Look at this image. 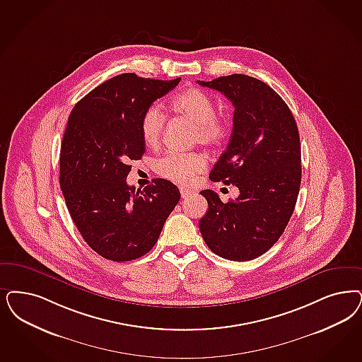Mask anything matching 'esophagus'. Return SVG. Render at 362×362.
<instances>
[{
    "mask_svg": "<svg viewBox=\"0 0 362 362\" xmlns=\"http://www.w3.org/2000/svg\"><path fill=\"white\" fill-rule=\"evenodd\" d=\"M192 194H194V192H192V191H189V189L180 188V195H182V198H183V199H187V198H189Z\"/></svg>",
    "mask_w": 362,
    "mask_h": 362,
    "instance_id": "obj_1",
    "label": "esophagus"
}]
</instances>
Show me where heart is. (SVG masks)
I'll return each instance as SVG.
<instances>
[{
	"mask_svg": "<svg viewBox=\"0 0 362 362\" xmlns=\"http://www.w3.org/2000/svg\"><path fill=\"white\" fill-rule=\"evenodd\" d=\"M175 113L194 123V140L203 146H214L223 140L227 134L225 119L216 115V105L209 93L199 88H188L171 100ZM165 116L156 104L150 105L141 116L140 131L143 140L148 146L160 141ZM206 167V159L195 152L170 151L156 159L155 170L180 185L191 183L195 176Z\"/></svg>",
	"mask_w": 362,
	"mask_h": 362,
	"instance_id": "obj_1",
	"label": "heart"
}]
</instances>
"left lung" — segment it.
I'll return each mask as SVG.
<instances>
[{
	"label": "left lung",
	"mask_w": 362,
	"mask_h": 362,
	"mask_svg": "<svg viewBox=\"0 0 362 362\" xmlns=\"http://www.w3.org/2000/svg\"><path fill=\"white\" fill-rule=\"evenodd\" d=\"M198 84L222 92L235 108L230 143L210 179L239 189L227 203L212 189L200 191L209 203L200 234L216 255L250 261L274 246L294 211L302 174L297 123L282 98L255 77L234 74Z\"/></svg>",
	"instance_id": "obj_1"
}]
</instances>
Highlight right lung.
Instances as JSON below:
<instances>
[{
  "instance_id": "obj_1",
  "label": "right lung",
  "mask_w": 362,
  "mask_h": 362,
  "mask_svg": "<svg viewBox=\"0 0 362 362\" xmlns=\"http://www.w3.org/2000/svg\"><path fill=\"white\" fill-rule=\"evenodd\" d=\"M179 81L115 76L80 100L68 117L60 187L81 237L105 259L146 255L180 199L179 188L165 179H153L143 189L127 185L129 162L146 152L143 113Z\"/></svg>"
}]
</instances>
